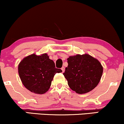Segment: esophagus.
<instances>
[{"instance_id": "esophagus-1", "label": "esophagus", "mask_w": 124, "mask_h": 124, "mask_svg": "<svg viewBox=\"0 0 124 124\" xmlns=\"http://www.w3.org/2000/svg\"><path fill=\"white\" fill-rule=\"evenodd\" d=\"M62 72H64V71H65V68H64V67H62Z\"/></svg>"}]
</instances>
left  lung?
I'll list each match as a JSON object with an SVG mask.
<instances>
[{"instance_id": "8db88e82", "label": "left lung", "mask_w": 124, "mask_h": 124, "mask_svg": "<svg viewBox=\"0 0 124 124\" xmlns=\"http://www.w3.org/2000/svg\"><path fill=\"white\" fill-rule=\"evenodd\" d=\"M67 61L68 65L63 75L71 90L83 94L97 87L103 73L98 60L85 53L70 56Z\"/></svg>"}]
</instances>
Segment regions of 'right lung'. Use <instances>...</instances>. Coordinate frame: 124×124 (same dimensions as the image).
I'll use <instances>...</instances> for the list:
<instances>
[{
    "instance_id": "1",
    "label": "right lung",
    "mask_w": 124,
    "mask_h": 124,
    "mask_svg": "<svg viewBox=\"0 0 124 124\" xmlns=\"http://www.w3.org/2000/svg\"><path fill=\"white\" fill-rule=\"evenodd\" d=\"M18 74L24 86L37 94L46 93L56 73L62 70L55 68L54 62L47 53H35L24 57L18 65Z\"/></svg>"
}]
</instances>
